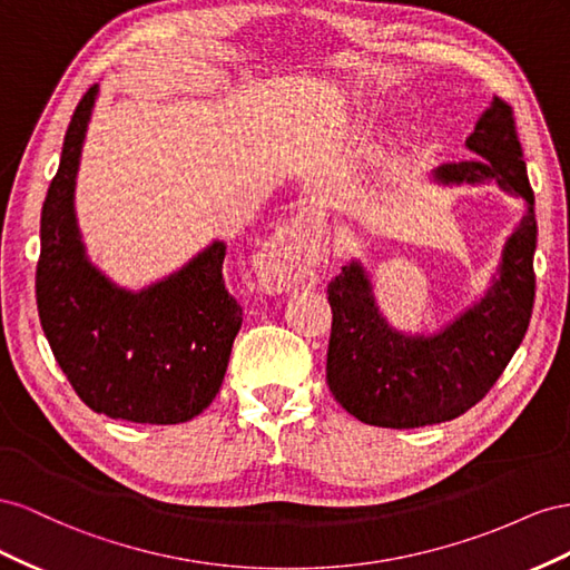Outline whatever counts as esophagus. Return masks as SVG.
<instances>
[{"label": "esophagus", "mask_w": 570, "mask_h": 570, "mask_svg": "<svg viewBox=\"0 0 570 570\" xmlns=\"http://www.w3.org/2000/svg\"><path fill=\"white\" fill-rule=\"evenodd\" d=\"M315 215L311 209L291 217L279 226L257 255L255 272L257 282L267 294H288L301 284H311L315 272L311 265V246H307V232L315 229Z\"/></svg>", "instance_id": "obj_1"}]
</instances>
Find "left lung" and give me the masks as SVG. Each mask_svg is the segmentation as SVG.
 <instances>
[{
	"mask_svg": "<svg viewBox=\"0 0 570 570\" xmlns=\"http://www.w3.org/2000/svg\"><path fill=\"white\" fill-rule=\"evenodd\" d=\"M465 148L480 159L436 167V186L497 184L525 203L484 296L434 334H405L382 315L370 274L357 259L341 267L327 288V384L365 425L411 430L463 415L494 386L528 332L538 222L511 107L494 97Z\"/></svg>",
	"mask_w": 570,
	"mask_h": 570,
	"instance_id": "left-lung-1",
	"label": "left lung"
}]
</instances>
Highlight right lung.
<instances>
[{"instance_id":"add662e5","label":"right lung","mask_w":570,"mask_h":570,"mask_svg":"<svg viewBox=\"0 0 570 570\" xmlns=\"http://www.w3.org/2000/svg\"><path fill=\"white\" fill-rule=\"evenodd\" d=\"M100 86L78 102L42 205L36 294L42 332L88 409L176 425L200 415L224 382L243 311L226 291V243L140 291L114 284L86 253L76 178Z\"/></svg>"}]
</instances>
